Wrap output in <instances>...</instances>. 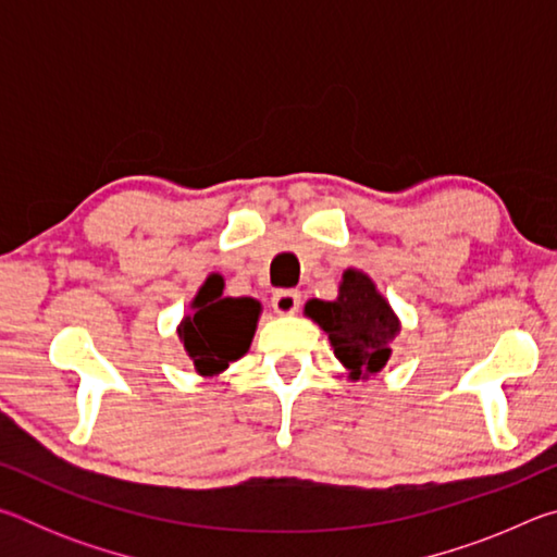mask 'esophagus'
Instances as JSON below:
<instances>
[{
  "mask_svg": "<svg viewBox=\"0 0 557 557\" xmlns=\"http://www.w3.org/2000/svg\"><path fill=\"white\" fill-rule=\"evenodd\" d=\"M301 305V295L297 289H277L272 295V307L277 314H295Z\"/></svg>",
  "mask_w": 557,
  "mask_h": 557,
  "instance_id": "obj_1",
  "label": "esophagus"
}]
</instances>
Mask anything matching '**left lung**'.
Segmentation results:
<instances>
[{"label": "left lung", "mask_w": 557, "mask_h": 557, "mask_svg": "<svg viewBox=\"0 0 557 557\" xmlns=\"http://www.w3.org/2000/svg\"><path fill=\"white\" fill-rule=\"evenodd\" d=\"M305 312L332 338L334 356L354 379L379 373L391 356V342L398 334L393 309L363 272L346 270L336 301L312 299Z\"/></svg>", "instance_id": "obj_1"}]
</instances>
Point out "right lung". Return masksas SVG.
Here are the masks:
<instances>
[{"label": "right lung", "mask_w": 557, "mask_h": 557, "mask_svg": "<svg viewBox=\"0 0 557 557\" xmlns=\"http://www.w3.org/2000/svg\"><path fill=\"white\" fill-rule=\"evenodd\" d=\"M196 312L184 319L178 336L199 373H219L240 358L256 334L260 305L250 297H223V280L209 277L194 299Z\"/></svg>", "instance_id": "obj_1"}]
</instances>
